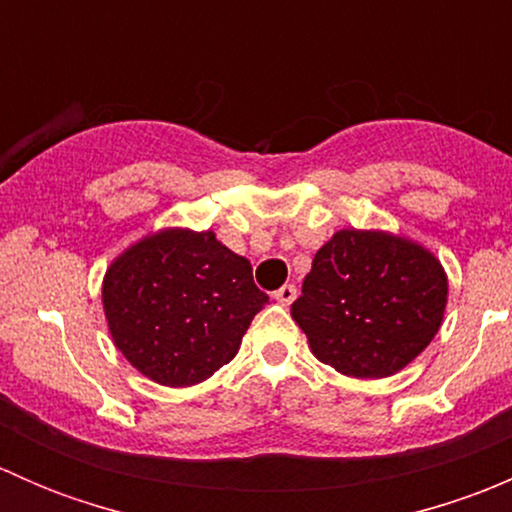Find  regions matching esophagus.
Here are the masks:
<instances>
[{
    "mask_svg": "<svg viewBox=\"0 0 512 512\" xmlns=\"http://www.w3.org/2000/svg\"><path fill=\"white\" fill-rule=\"evenodd\" d=\"M272 297H275L280 304H285V307H289V304H292L294 299H297V287H294V285H282L275 294H272Z\"/></svg>",
    "mask_w": 512,
    "mask_h": 512,
    "instance_id": "esophagus-1",
    "label": "esophagus"
}]
</instances>
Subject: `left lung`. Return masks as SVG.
I'll list each match as a JSON object with an SVG mask.
<instances>
[{
	"mask_svg": "<svg viewBox=\"0 0 512 512\" xmlns=\"http://www.w3.org/2000/svg\"><path fill=\"white\" fill-rule=\"evenodd\" d=\"M446 302L448 277L431 250L352 227L319 247L292 319L322 364L354 379H384L431 344Z\"/></svg>",
	"mask_w": 512,
	"mask_h": 512,
	"instance_id": "1",
	"label": "left lung"
}]
</instances>
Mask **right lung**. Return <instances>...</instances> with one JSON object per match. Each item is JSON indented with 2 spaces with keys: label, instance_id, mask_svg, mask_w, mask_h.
<instances>
[{
  "label": "right lung",
  "instance_id": "1",
  "mask_svg": "<svg viewBox=\"0 0 512 512\" xmlns=\"http://www.w3.org/2000/svg\"><path fill=\"white\" fill-rule=\"evenodd\" d=\"M113 344L151 381L193 386L240 349L252 317L270 302L252 265L213 230L165 227L123 250L103 277Z\"/></svg>",
  "mask_w": 512,
  "mask_h": 512
}]
</instances>
